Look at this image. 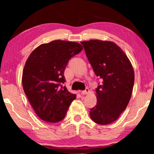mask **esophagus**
Instances as JSON below:
<instances>
[{
  "instance_id": "1",
  "label": "esophagus",
  "mask_w": 154,
  "mask_h": 154,
  "mask_svg": "<svg viewBox=\"0 0 154 154\" xmlns=\"http://www.w3.org/2000/svg\"><path fill=\"white\" fill-rule=\"evenodd\" d=\"M88 92H89V89H88V88H86L85 90H83V91H82L81 94H87L88 93Z\"/></svg>"
}]
</instances>
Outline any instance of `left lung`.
<instances>
[{"label": "left lung", "instance_id": "obj_1", "mask_svg": "<svg viewBox=\"0 0 154 154\" xmlns=\"http://www.w3.org/2000/svg\"><path fill=\"white\" fill-rule=\"evenodd\" d=\"M93 71L102 84L96 88L97 104L90 109L92 121L100 125L113 123L125 111L132 95L133 68L124 52L113 42H81Z\"/></svg>", "mask_w": 154, "mask_h": 154}]
</instances>
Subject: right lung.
I'll return each mask as SVG.
<instances>
[{
    "label": "right lung",
    "instance_id": "1",
    "mask_svg": "<svg viewBox=\"0 0 154 154\" xmlns=\"http://www.w3.org/2000/svg\"><path fill=\"white\" fill-rule=\"evenodd\" d=\"M81 44L54 41L42 44L31 52L22 74L24 91L40 119L57 123L66 116L76 94L63 87L64 72L69 60L81 52Z\"/></svg>",
    "mask_w": 154,
    "mask_h": 154
}]
</instances>
